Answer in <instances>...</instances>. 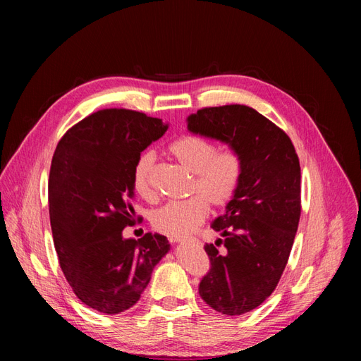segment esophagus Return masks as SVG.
<instances>
[{
	"mask_svg": "<svg viewBox=\"0 0 361 361\" xmlns=\"http://www.w3.org/2000/svg\"><path fill=\"white\" fill-rule=\"evenodd\" d=\"M169 241L171 243V244H180V243H185V239L183 238H169Z\"/></svg>",
	"mask_w": 361,
	"mask_h": 361,
	"instance_id": "obj_1",
	"label": "esophagus"
}]
</instances>
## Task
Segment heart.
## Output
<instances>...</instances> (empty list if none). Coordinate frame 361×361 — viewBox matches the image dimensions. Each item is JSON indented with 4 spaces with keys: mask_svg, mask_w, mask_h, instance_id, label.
<instances>
[{
    "mask_svg": "<svg viewBox=\"0 0 361 361\" xmlns=\"http://www.w3.org/2000/svg\"><path fill=\"white\" fill-rule=\"evenodd\" d=\"M170 155L192 174L190 194L182 202L161 206L150 216L157 232L180 238L197 228L207 216V204L220 209L233 200L244 176V159L235 149L218 150L212 141L199 135H183L169 146ZM154 155H140L133 169L134 191L145 200L155 199L152 187Z\"/></svg>",
    "mask_w": 361,
    "mask_h": 361,
    "instance_id": "b5f03b06",
    "label": "heart"
}]
</instances>
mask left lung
<instances>
[{"mask_svg":"<svg viewBox=\"0 0 361 361\" xmlns=\"http://www.w3.org/2000/svg\"><path fill=\"white\" fill-rule=\"evenodd\" d=\"M187 122L244 159L241 187L212 223L223 238L204 245L211 269L199 286L214 310L244 314L274 292L288 264L301 215L300 159L285 130L247 105L202 108Z\"/></svg>","mask_w":361,"mask_h":361,"instance_id":"8db88e82","label":"left lung"}]
</instances>
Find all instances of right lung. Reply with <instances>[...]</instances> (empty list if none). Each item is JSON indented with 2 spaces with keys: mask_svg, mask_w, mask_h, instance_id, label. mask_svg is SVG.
I'll list each match as a JSON object with an SVG mask.
<instances>
[{
  "mask_svg": "<svg viewBox=\"0 0 361 361\" xmlns=\"http://www.w3.org/2000/svg\"><path fill=\"white\" fill-rule=\"evenodd\" d=\"M169 125L125 108H108L73 125L59 141L49 171V218L60 267L85 305L125 312L140 300L169 253L167 238L122 236L133 226V169Z\"/></svg>",
  "mask_w": 361,
  "mask_h": 361,
  "instance_id": "1",
  "label": "right lung"
}]
</instances>
